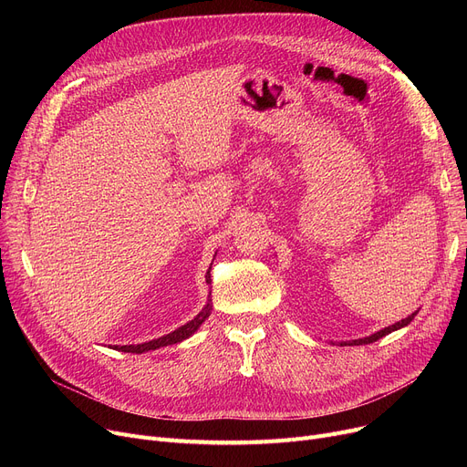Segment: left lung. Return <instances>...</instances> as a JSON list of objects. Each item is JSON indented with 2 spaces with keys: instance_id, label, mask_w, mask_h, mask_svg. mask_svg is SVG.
<instances>
[{
  "instance_id": "8db88e82",
  "label": "left lung",
  "mask_w": 467,
  "mask_h": 467,
  "mask_svg": "<svg viewBox=\"0 0 467 467\" xmlns=\"http://www.w3.org/2000/svg\"><path fill=\"white\" fill-rule=\"evenodd\" d=\"M416 314H419V310H416V312H414V314H410V316H407L405 320H401V322H398V324H394V326H388V327H384V329H380V331H377V333H373V335H369V337L356 338V340H348V342H340V347H347V345H350V347L369 345V342H375V340H379V338L386 337V335H388V333H391V331H398V329H401V327L409 326V324L414 320V316H416Z\"/></svg>"
}]
</instances>
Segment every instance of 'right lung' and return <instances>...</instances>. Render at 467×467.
Segmentation results:
<instances>
[{
	"label": "right lung",
	"mask_w": 467,
	"mask_h": 467,
	"mask_svg": "<svg viewBox=\"0 0 467 467\" xmlns=\"http://www.w3.org/2000/svg\"><path fill=\"white\" fill-rule=\"evenodd\" d=\"M212 268V266H210ZM210 268L206 273V284H210ZM212 312V299L208 297V303L206 306L196 314V317H192L191 322H187L185 326L178 327L176 331H171L164 337H159V338H153L150 342H141V345H127V347H115L119 352H130V354H143V352H150V350H157V348H162V347H168V345H176V342H182L185 338H189L196 329H199L202 326V322L206 320V317L210 316Z\"/></svg>",
	"instance_id": "1"
}]
</instances>
